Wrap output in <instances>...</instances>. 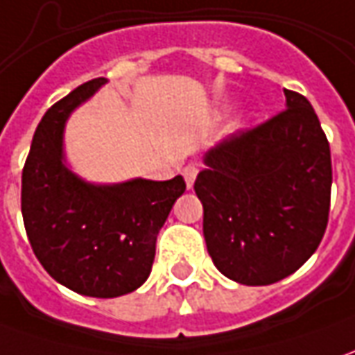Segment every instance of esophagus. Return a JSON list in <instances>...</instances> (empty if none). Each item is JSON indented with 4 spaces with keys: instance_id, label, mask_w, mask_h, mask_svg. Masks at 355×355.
I'll return each mask as SVG.
<instances>
[{
    "instance_id": "1",
    "label": "esophagus",
    "mask_w": 355,
    "mask_h": 355,
    "mask_svg": "<svg viewBox=\"0 0 355 355\" xmlns=\"http://www.w3.org/2000/svg\"><path fill=\"white\" fill-rule=\"evenodd\" d=\"M196 175H198V163H188V165H184V168H182V177H184V180H187L188 188H192L194 180H196Z\"/></svg>"
}]
</instances>
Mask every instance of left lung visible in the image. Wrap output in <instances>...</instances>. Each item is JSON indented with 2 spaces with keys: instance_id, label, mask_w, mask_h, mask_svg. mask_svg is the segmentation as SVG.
Instances as JSON below:
<instances>
[{
  "instance_id": "1",
  "label": "left lung",
  "mask_w": 355,
  "mask_h": 355,
  "mask_svg": "<svg viewBox=\"0 0 355 355\" xmlns=\"http://www.w3.org/2000/svg\"><path fill=\"white\" fill-rule=\"evenodd\" d=\"M284 93L288 108L209 149L194 182L209 257L245 286H270L301 268L329 223V139L309 101Z\"/></svg>"
}]
</instances>
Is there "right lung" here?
<instances>
[{"label": "right lung", "instance_id": "1", "mask_svg": "<svg viewBox=\"0 0 355 355\" xmlns=\"http://www.w3.org/2000/svg\"><path fill=\"white\" fill-rule=\"evenodd\" d=\"M107 79L96 77L46 110L36 128L21 178V211L28 243L52 278L89 297H118L149 276L155 241L184 178H136L93 187L62 163L67 114Z\"/></svg>", "mask_w": 355, "mask_h": 355}]
</instances>
